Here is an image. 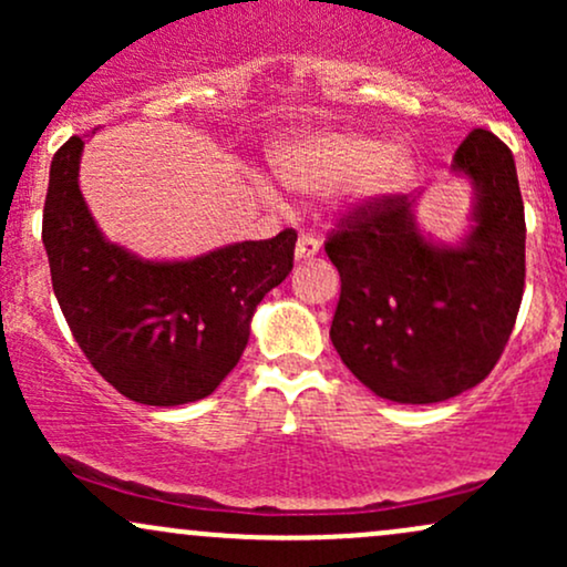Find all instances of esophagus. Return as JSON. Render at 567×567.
Returning a JSON list of instances; mask_svg holds the SVG:
<instances>
[{"instance_id": "esophagus-1", "label": "esophagus", "mask_w": 567, "mask_h": 567, "mask_svg": "<svg viewBox=\"0 0 567 567\" xmlns=\"http://www.w3.org/2000/svg\"><path fill=\"white\" fill-rule=\"evenodd\" d=\"M320 250H322L320 239L311 237V234H301V237H298V243H296V261L298 264L315 261V258L320 256Z\"/></svg>"}]
</instances>
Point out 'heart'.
<instances>
[{"instance_id":"heart-1","label":"heart","mask_w":567,"mask_h":567,"mask_svg":"<svg viewBox=\"0 0 567 567\" xmlns=\"http://www.w3.org/2000/svg\"><path fill=\"white\" fill-rule=\"evenodd\" d=\"M271 165L285 186L317 194L347 181V194L357 205L383 199L396 192L413 171V152L347 127L298 130L271 148Z\"/></svg>"}]
</instances>
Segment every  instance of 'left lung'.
<instances>
[{"label": "left lung", "instance_id": "8db88e82", "mask_svg": "<svg viewBox=\"0 0 567 567\" xmlns=\"http://www.w3.org/2000/svg\"><path fill=\"white\" fill-rule=\"evenodd\" d=\"M453 178L472 188L455 243L419 224V199L360 207L324 252L341 275L330 341L373 394L429 405L477 386L509 341L525 288V207L506 143L472 130Z\"/></svg>", "mask_w": 567, "mask_h": 567}]
</instances>
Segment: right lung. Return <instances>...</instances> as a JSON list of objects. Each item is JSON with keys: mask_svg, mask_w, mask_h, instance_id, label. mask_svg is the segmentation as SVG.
<instances>
[{"mask_svg": "<svg viewBox=\"0 0 567 567\" xmlns=\"http://www.w3.org/2000/svg\"><path fill=\"white\" fill-rule=\"evenodd\" d=\"M82 138L50 165L42 243L71 333L97 373L141 405L213 394L239 362L258 303L292 271L296 231L157 261L106 239L80 192Z\"/></svg>", "mask_w": 567, "mask_h": 567, "instance_id": "right-lung-1", "label": "right lung"}]
</instances>
